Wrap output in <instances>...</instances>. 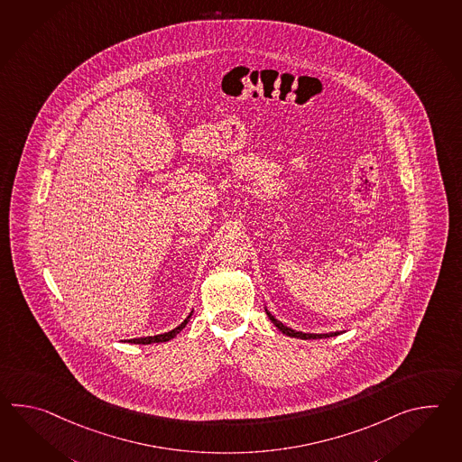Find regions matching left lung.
I'll use <instances>...</instances> for the list:
<instances>
[{"label":"left lung","instance_id":"1","mask_svg":"<svg viewBox=\"0 0 462 462\" xmlns=\"http://www.w3.org/2000/svg\"><path fill=\"white\" fill-rule=\"evenodd\" d=\"M268 319H272V323L277 327L283 335H287V337H293V338H301V339H317V338H329V337H337L339 335V331H335V333H325V335H313V333H301V331H295V329L288 328L285 327L283 323H280L275 317H272L270 313H268Z\"/></svg>","mask_w":462,"mask_h":462}]
</instances>
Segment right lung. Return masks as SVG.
<instances>
[{
    "instance_id": "obj_1",
    "label": "right lung",
    "mask_w": 462,
    "mask_h": 462,
    "mask_svg": "<svg viewBox=\"0 0 462 462\" xmlns=\"http://www.w3.org/2000/svg\"><path fill=\"white\" fill-rule=\"evenodd\" d=\"M192 317V311H190V315L187 317V319L177 327V328L171 329V331H167L164 335H155V337H145V338H134L129 339V343H134V345H151V343H164V341H169V339L174 338L175 335H179L182 329L185 328V325L189 323V319Z\"/></svg>"
}]
</instances>
